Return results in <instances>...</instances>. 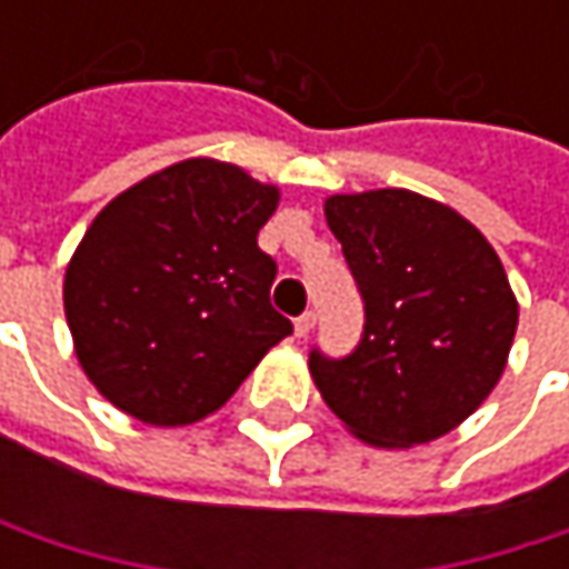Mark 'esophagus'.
Here are the masks:
<instances>
[{
  "mask_svg": "<svg viewBox=\"0 0 569 569\" xmlns=\"http://www.w3.org/2000/svg\"><path fill=\"white\" fill-rule=\"evenodd\" d=\"M312 326H316V312H312V309H306V312L296 319V336H299V339H306V336L312 332Z\"/></svg>",
  "mask_w": 569,
  "mask_h": 569,
  "instance_id": "34e87169",
  "label": "esophagus"
}]
</instances>
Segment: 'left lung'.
Listing matches in <instances>:
<instances>
[{
    "mask_svg": "<svg viewBox=\"0 0 569 569\" xmlns=\"http://www.w3.org/2000/svg\"><path fill=\"white\" fill-rule=\"evenodd\" d=\"M326 223L366 326L342 359L309 352L316 389L366 445L448 435L491 396L511 352L517 299L495 247L458 210L401 187L336 193Z\"/></svg>",
    "mask_w": 569,
    "mask_h": 569,
    "instance_id": "obj_1",
    "label": "left lung"
}]
</instances>
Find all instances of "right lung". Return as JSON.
I'll list each match as a JSON object with an SVG mask.
<instances>
[{
	"label": "right lung",
	"mask_w": 569,
	"mask_h": 569,
	"mask_svg": "<svg viewBox=\"0 0 569 569\" xmlns=\"http://www.w3.org/2000/svg\"><path fill=\"white\" fill-rule=\"evenodd\" d=\"M280 190L190 158L118 193L64 270V319L91 386L138 421L213 415L292 332L257 247Z\"/></svg>",
	"instance_id": "right-lung-1"
}]
</instances>
